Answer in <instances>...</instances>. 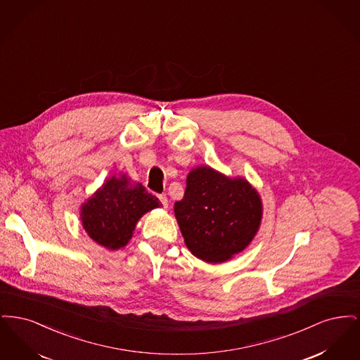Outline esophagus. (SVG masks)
<instances>
[{
	"instance_id": "34e87169",
	"label": "esophagus",
	"mask_w": 360,
	"mask_h": 360,
	"mask_svg": "<svg viewBox=\"0 0 360 360\" xmlns=\"http://www.w3.org/2000/svg\"><path fill=\"white\" fill-rule=\"evenodd\" d=\"M158 198H159V201H160L162 205L165 206V207H167V205H169V200H167V195H166V194H159Z\"/></svg>"
}]
</instances>
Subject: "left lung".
Segmentation results:
<instances>
[{
    "label": "left lung",
    "instance_id": "obj_1",
    "mask_svg": "<svg viewBox=\"0 0 360 360\" xmlns=\"http://www.w3.org/2000/svg\"><path fill=\"white\" fill-rule=\"evenodd\" d=\"M175 217L194 257L220 263L243 251L254 239L262 202L244 179H231L209 167H198L186 179Z\"/></svg>",
    "mask_w": 360,
    "mask_h": 360
}]
</instances>
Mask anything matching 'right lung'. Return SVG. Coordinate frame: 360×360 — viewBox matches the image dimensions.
<instances>
[{
	"label": "right lung",
	"mask_w": 360,
	"mask_h": 360,
	"mask_svg": "<svg viewBox=\"0 0 360 360\" xmlns=\"http://www.w3.org/2000/svg\"><path fill=\"white\" fill-rule=\"evenodd\" d=\"M125 176L112 178L82 206V224L89 236L109 250L124 247L137 220L160 205L143 185L128 188Z\"/></svg>",
	"instance_id": "1"
}]
</instances>
